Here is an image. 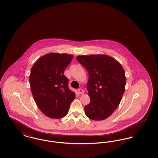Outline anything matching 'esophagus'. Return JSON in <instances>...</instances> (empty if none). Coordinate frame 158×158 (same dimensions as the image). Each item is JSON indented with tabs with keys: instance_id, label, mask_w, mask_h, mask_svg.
<instances>
[{
	"instance_id": "1",
	"label": "esophagus",
	"mask_w": 158,
	"mask_h": 158,
	"mask_svg": "<svg viewBox=\"0 0 158 158\" xmlns=\"http://www.w3.org/2000/svg\"><path fill=\"white\" fill-rule=\"evenodd\" d=\"M77 93L79 95H81V94H83V90L82 89H81V88H79V89H77Z\"/></svg>"
}]
</instances>
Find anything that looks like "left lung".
Wrapping results in <instances>:
<instances>
[{
    "label": "left lung",
    "mask_w": 158,
    "mask_h": 158,
    "mask_svg": "<svg viewBox=\"0 0 158 158\" xmlns=\"http://www.w3.org/2000/svg\"><path fill=\"white\" fill-rule=\"evenodd\" d=\"M77 60L89 74L87 90L90 103L85 106L86 115L93 120L110 116L120 104L126 78L118 61L107 55L79 56Z\"/></svg>",
    "instance_id": "1"
}]
</instances>
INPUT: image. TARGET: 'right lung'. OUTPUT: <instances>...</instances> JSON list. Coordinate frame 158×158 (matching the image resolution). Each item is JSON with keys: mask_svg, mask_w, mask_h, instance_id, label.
I'll return each mask as SVG.
<instances>
[{"mask_svg": "<svg viewBox=\"0 0 158 158\" xmlns=\"http://www.w3.org/2000/svg\"><path fill=\"white\" fill-rule=\"evenodd\" d=\"M72 59L69 54L49 53L39 58L31 69L30 82L33 97L41 112L50 118L66 116L75 98L63 74Z\"/></svg>", "mask_w": 158, "mask_h": 158, "instance_id": "add662e5", "label": "right lung"}]
</instances>
